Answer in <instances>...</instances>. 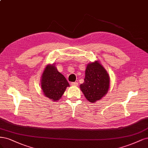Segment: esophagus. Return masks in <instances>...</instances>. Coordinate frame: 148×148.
Instances as JSON below:
<instances>
[{
  "label": "esophagus",
  "instance_id": "obj_1",
  "mask_svg": "<svg viewBox=\"0 0 148 148\" xmlns=\"http://www.w3.org/2000/svg\"><path fill=\"white\" fill-rule=\"evenodd\" d=\"M71 85H73V86H77L78 85V82H71Z\"/></svg>",
  "mask_w": 148,
  "mask_h": 148
}]
</instances>
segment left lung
<instances>
[{"label":"left lung","mask_w":148,"mask_h":148,"mask_svg":"<svg viewBox=\"0 0 148 148\" xmlns=\"http://www.w3.org/2000/svg\"><path fill=\"white\" fill-rule=\"evenodd\" d=\"M80 87L88 101L95 103L105 95L109 87L108 74L98 61L89 63L85 70L84 82Z\"/></svg>","instance_id":"8db88e82"}]
</instances>
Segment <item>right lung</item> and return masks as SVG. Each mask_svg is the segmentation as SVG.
<instances>
[{
	"label": "right lung",
	"instance_id": "obj_1",
	"mask_svg": "<svg viewBox=\"0 0 148 148\" xmlns=\"http://www.w3.org/2000/svg\"><path fill=\"white\" fill-rule=\"evenodd\" d=\"M69 84L64 76L53 65H48L42 74L41 87L47 98L53 101L59 100Z\"/></svg>",
	"mask_w": 148,
	"mask_h": 148
}]
</instances>
